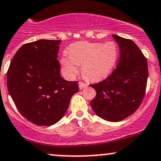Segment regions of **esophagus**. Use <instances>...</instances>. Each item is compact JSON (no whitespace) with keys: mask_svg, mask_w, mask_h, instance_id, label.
<instances>
[{"mask_svg":"<svg viewBox=\"0 0 161 161\" xmlns=\"http://www.w3.org/2000/svg\"><path fill=\"white\" fill-rule=\"evenodd\" d=\"M87 86V83L82 82V81H80V82H79V89H83L85 86Z\"/></svg>","mask_w":161,"mask_h":161,"instance_id":"esophagus-1","label":"esophagus"}]
</instances>
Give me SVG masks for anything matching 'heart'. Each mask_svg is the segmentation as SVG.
Segmentation results:
<instances>
[{
	"mask_svg": "<svg viewBox=\"0 0 161 161\" xmlns=\"http://www.w3.org/2000/svg\"><path fill=\"white\" fill-rule=\"evenodd\" d=\"M118 48L114 42L105 43L79 42L69 49V55L64 54L60 59L63 74L72 78L78 72V65H82V72L89 79H99L107 75L115 64Z\"/></svg>",
	"mask_w": 161,
	"mask_h": 161,
	"instance_id": "obj_1",
	"label": "heart"
}]
</instances>
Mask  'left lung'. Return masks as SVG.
<instances>
[{"instance_id": "8db88e82", "label": "left lung", "mask_w": 161, "mask_h": 161, "mask_svg": "<svg viewBox=\"0 0 161 161\" xmlns=\"http://www.w3.org/2000/svg\"><path fill=\"white\" fill-rule=\"evenodd\" d=\"M119 46V60L106 79L90 86L96 91L91 101L95 114L108 121H120L138 108L144 98L148 77L147 61L130 39L113 35Z\"/></svg>"}]
</instances>
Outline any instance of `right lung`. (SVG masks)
<instances>
[{"mask_svg": "<svg viewBox=\"0 0 161 161\" xmlns=\"http://www.w3.org/2000/svg\"><path fill=\"white\" fill-rule=\"evenodd\" d=\"M61 40H40L23 45L8 70V89L26 119L40 126L59 121L79 91L78 82L61 77L57 59Z\"/></svg>", "mask_w": 161, "mask_h": 161, "instance_id": "1", "label": "right lung"}]
</instances>
